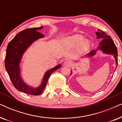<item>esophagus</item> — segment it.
<instances>
[{
    "instance_id": "1",
    "label": "esophagus",
    "mask_w": 122,
    "mask_h": 122,
    "mask_svg": "<svg viewBox=\"0 0 122 122\" xmlns=\"http://www.w3.org/2000/svg\"><path fill=\"white\" fill-rule=\"evenodd\" d=\"M64 64V66H72L73 62H72V61H64V64Z\"/></svg>"
}]
</instances>
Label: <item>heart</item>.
<instances>
[{"instance_id":"obj_1","label":"heart","mask_w":122,"mask_h":122,"mask_svg":"<svg viewBox=\"0 0 122 122\" xmlns=\"http://www.w3.org/2000/svg\"><path fill=\"white\" fill-rule=\"evenodd\" d=\"M66 43L72 47L78 46L79 51L81 52L87 51L91 47V43L87 39L84 40V37L81 35L76 34L68 37L66 39Z\"/></svg>"}]
</instances>
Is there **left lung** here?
Masks as SVG:
<instances>
[{"mask_svg":"<svg viewBox=\"0 0 122 122\" xmlns=\"http://www.w3.org/2000/svg\"><path fill=\"white\" fill-rule=\"evenodd\" d=\"M96 34L97 36V39L102 38L103 39L100 42L97 49L90 51L89 53L86 54V56L88 57H91V56H95L98 50L102 51L104 54L112 55L114 56V59L116 60V64L117 66L116 67V69L118 65V51L114 41L111 39V36H107L104 31H102L101 30L98 29V31L96 32ZM71 73L72 71H71Z\"/></svg>","mask_w":122,"mask_h":122,"instance_id":"obj_1","label":"left lung"}]
</instances>
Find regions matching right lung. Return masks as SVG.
<instances>
[{"mask_svg":"<svg viewBox=\"0 0 122 122\" xmlns=\"http://www.w3.org/2000/svg\"><path fill=\"white\" fill-rule=\"evenodd\" d=\"M43 26L26 29L20 31L10 41L6 48L5 59V66L13 86L16 89L21 92L37 96L41 94L46 87V83L51 73L59 69L61 65H57L45 73L41 84L36 88L30 86L23 81L20 75V63L22 56L28 48L35 41L44 36L39 30Z\"/></svg>","mask_w":122,"mask_h":122,"instance_id":"obj_1","label":"right lung"}]
</instances>
